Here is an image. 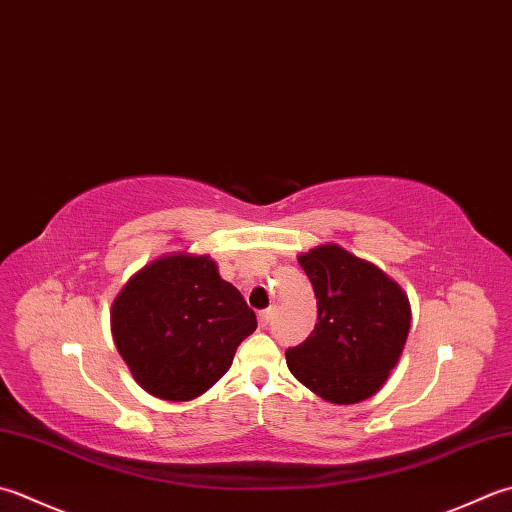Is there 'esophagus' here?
Instances as JSON below:
<instances>
[{
  "label": "esophagus",
  "mask_w": 512,
  "mask_h": 512,
  "mask_svg": "<svg viewBox=\"0 0 512 512\" xmlns=\"http://www.w3.org/2000/svg\"><path fill=\"white\" fill-rule=\"evenodd\" d=\"M273 315H275V308H266V310H259V315H257V319H259V326H262V328H266V326L270 324V319H273Z\"/></svg>",
  "instance_id": "34e87169"
}]
</instances>
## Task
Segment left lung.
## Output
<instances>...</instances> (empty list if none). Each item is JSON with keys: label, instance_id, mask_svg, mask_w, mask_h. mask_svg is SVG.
<instances>
[{"label": "left lung", "instance_id": "left-lung-1", "mask_svg": "<svg viewBox=\"0 0 512 512\" xmlns=\"http://www.w3.org/2000/svg\"><path fill=\"white\" fill-rule=\"evenodd\" d=\"M317 297V324L304 344L286 350L299 384L330 404L373 397L404 353L408 295L373 262L337 244L297 257Z\"/></svg>", "mask_w": 512, "mask_h": 512}]
</instances>
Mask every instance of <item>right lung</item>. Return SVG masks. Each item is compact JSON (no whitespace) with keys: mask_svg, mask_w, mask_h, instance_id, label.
<instances>
[{"mask_svg":"<svg viewBox=\"0 0 512 512\" xmlns=\"http://www.w3.org/2000/svg\"><path fill=\"white\" fill-rule=\"evenodd\" d=\"M257 328L239 290L208 255L168 253L128 279L110 308V333L148 395L190 402L217 384Z\"/></svg>","mask_w":512,"mask_h":512,"instance_id":"right-lung-1","label":"right lung"}]
</instances>
